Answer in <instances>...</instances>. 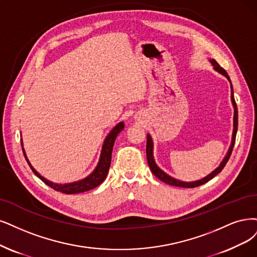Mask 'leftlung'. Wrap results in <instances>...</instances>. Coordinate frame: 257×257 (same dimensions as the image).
Listing matches in <instances>:
<instances>
[{"instance_id": "obj_1", "label": "left lung", "mask_w": 257, "mask_h": 257, "mask_svg": "<svg viewBox=\"0 0 257 257\" xmlns=\"http://www.w3.org/2000/svg\"><path fill=\"white\" fill-rule=\"evenodd\" d=\"M212 64L215 66V70L219 72L220 74L224 75L225 77L230 80L231 82V79L229 77V75H227V73L225 72V70L223 68H221V66L219 65V63H218L216 60H211ZM231 92H232V95H231V98H232V102H233V106H234V130H233V137H232V144H231V147L229 149V151H227V154L225 156V158L223 159V161L221 162V164L219 165V167H217L214 172L212 174L208 175L207 177L203 178L202 180H199V181H195V182H182V181H179V180H176L172 177H169L168 175H166L164 172H162L161 170L157 164L155 163V160H154V156H153V140H151L150 136H147V145H146V155H147V162H148V165H149V168L151 172H153V174L158 178L160 179L161 181L165 182L166 184H169V185H173V186H179V187H186V188H193V187H197V186H200L206 182L210 181V180H212L215 176H217L218 174H219L221 170L223 169V167L225 166V164L227 163V161H229L230 157H231V154L233 151V147H234V144H235V139H236V132H237V127H238V111H237V106H236V102H235V98H234V94H233V87H232V83H231Z\"/></svg>"}]
</instances>
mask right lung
<instances>
[{"label":"right lung","mask_w":257,"mask_h":257,"mask_svg":"<svg viewBox=\"0 0 257 257\" xmlns=\"http://www.w3.org/2000/svg\"><path fill=\"white\" fill-rule=\"evenodd\" d=\"M122 129H123V122L117 123V125L114 127L113 130L110 132L109 136L107 137V139L104 140V143H103L102 150H101V155H100V159H99V163H98L97 167L95 168L94 172L88 178L81 180V181L71 183V184L59 185V184H54L50 181H47L46 179H44L43 177H41L39 174H38L36 170L33 168V166L31 165V163L28 162L23 147H22V150H23V154H24V157L27 161V163H28V165H30V167L32 168L34 174L38 178H40L46 185H49L50 187H52L53 189H55V191H57V192H60V193L66 194V195L83 193V192H87V191H90V189L97 187L100 183L103 182V180L106 179V177L108 175V172H109L110 164H111V155H112V149H113L114 142H115V139H116L117 135Z\"/></svg>","instance_id":"right-lung-1"}]
</instances>
